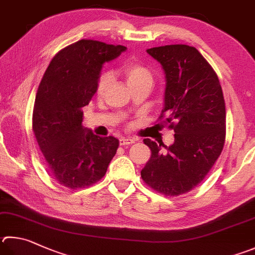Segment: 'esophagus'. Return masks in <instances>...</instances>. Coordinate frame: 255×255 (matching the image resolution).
<instances>
[{
    "label": "esophagus",
    "instance_id": "esophagus-1",
    "mask_svg": "<svg viewBox=\"0 0 255 255\" xmlns=\"http://www.w3.org/2000/svg\"><path fill=\"white\" fill-rule=\"evenodd\" d=\"M135 142V140L131 139V138H125V137H122L119 139V143L120 146H128V145H131V143Z\"/></svg>",
    "mask_w": 255,
    "mask_h": 255
}]
</instances>
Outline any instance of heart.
Instances as JSON below:
<instances>
[{"mask_svg": "<svg viewBox=\"0 0 255 255\" xmlns=\"http://www.w3.org/2000/svg\"><path fill=\"white\" fill-rule=\"evenodd\" d=\"M122 72L125 78H126L129 87L139 85V83L142 82H152V75L149 69L146 68L137 60H128V61L124 62L122 66ZM110 80H112V76H110L108 71L101 72L98 81H97V95L104 94L105 90L107 89Z\"/></svg>", "mask_w": 255, "mask_h": 255, "instance_id": "heart-1", "label": "heart"}]
</instances>
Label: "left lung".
I'll return each mask as SVG.
<instances>
[{"instance_id":"1","label":"left lung","mask_w":255,"mask_h":255,"mask_svg":"<svg viewBox=\"0 0 255 255\" xmlns=\"http://www.w3.org/2000/svg\"><path fill=\"white\" fill-rule=\"evenodd\" d=\"M166 75L159 120L175 132L173 145L143 139L151 156L141 178L155 192L178 196L195 188L223 150L226 112L219 78L194 47L170 44L148 49ZM165 147L161 150V146Z\"/></svg>"}]
</instances>
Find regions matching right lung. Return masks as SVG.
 I'll use <instances>...</instances> for the list:
<instances>
[{"label": "right lung", "instance_id": "obj_1", "mask_svg": "<svg viewBox=\"0 0 255 255\" xmlns=\"http://www.w3.org/2000/svg\"><path fill=\"white\" fill-rule=\"evenodd\" d=\"M124 45L85 40L51 60L35 96L32 129L51 175L64 187H89L104 177L119 140L82 126V108L96 94L101 68Z\"/></svg>", "mask_w": 255, "mask_h": 255}]
</instances>
